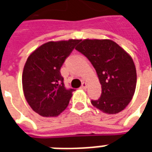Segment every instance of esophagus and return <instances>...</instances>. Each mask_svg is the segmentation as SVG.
<instances>
[{
  "label": "esophagus",
  "mask_w": 152,
  "mask_h": 152,
  "mask_svg": "<svg viewBox=\"0 0 152 152\" xmlns=\"http://www.w3.org/2000/svg\"><path fill=\"white\" fill-rule=\"evenodd\" d=\"M86 88H87V84H86V82H83L82 85H81V86H80V89H86Z\"/></svg>",
  "instance_id": "esophagus-1"
}]
</instances>
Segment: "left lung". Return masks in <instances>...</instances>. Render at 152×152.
I'll return each instance as SVG.
<instances>
[{"mask_svg": "<svg viewBox=\"0 0 152 152\" xmlns=\"http://www.w3.org/2000/svg\"><path fill=\"white\" fill-rule=\"evenodd\" d=\"M92 63L102 86L99 99L91 100L96 108L116 114L129 103L137 83L132 58L111 40H84L76 48Z\"/></svg>", "mask_w": 152, "mask_h": 152, "instance_id": "left-lung-1", "label": "left lung"}]
</instances>
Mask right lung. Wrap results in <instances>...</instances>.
Wrapping results in <instances>:
<instances>
[{
    "label": "right lung",
    "instance_id": "add662e5",
    "mask_svg": "<svg viewBox=\"0 0 152 152\" xmlns=\"http://www.w3.org/2000/svg\"><path fill=\"white\" fill-rule=\"evenodd\" d=\"M80 40L50 41L37 48L25 63L22 76L27 102L45 117L57 116L68 106L74 89H66L60 69Z\"/></svg>",
    "mask_w": 152,
    "mask_h": 152
}]
</instances>
